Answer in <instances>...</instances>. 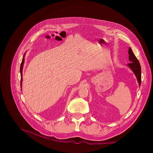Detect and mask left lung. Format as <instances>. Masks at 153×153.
<instances>
[{"instance_id":"1","label":"left lung","mask_w":153,"mask_h":153,"mask_svg":"<svg viewBox=\"0 0 153 153\" xmlns=\"http://www.w3.org/2000/svg\"><path fill=\"white\" fill-rule=\"evenodd\" d=\"M128 54H129V60L131 62L130 63H128L127 66L129 67L131 71L133 72L136 79H137L139 85H141V66L139 62V61L136 58L135 55L134 54L131 48H129L128 50Z\"/></svg>"}]
</instances>
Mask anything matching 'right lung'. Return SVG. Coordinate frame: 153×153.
I'll return each instance as SVG.
<instances>
[{
    "mask_svg": "<svg viewBox=\"0 0 153 153\" xmlns=\"http://www.w3.org/2000/svg\"><path fill=\"white\" fill-rule=\"evenodd\" d=\"M25 53L23 55V57L22 59V61L20 65V75H21V81H20V86H21V90H22V70L23 68V64H24V61H25Z\"/></svg>",
    "mask_w": 153,
    "mask_h": 153,
    "instance_id": "obj_1",
    "label": "right lung"
}]
</instances>
